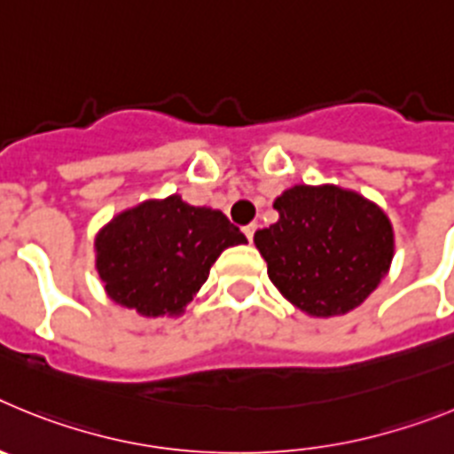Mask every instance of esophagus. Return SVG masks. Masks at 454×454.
<instances>
[{
  "label": "esophagus",
  "instance_id": "obj_1",
  "mask_svg": "<svg viewBox=\"0 0 454 454\" xmlns=\"http://www.w3.org/2000/svg\"><path fill=\"white\" fill-rule=\"evenodd\" d=\"M254 231H256V223H252V224H247V227H243V234L247 236V240H250V243H252V239H254Z\"/></svg>",
  "mask_w": 454,
  "mask_h": 454
}]
</instances>
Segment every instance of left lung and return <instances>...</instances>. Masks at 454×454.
<instances>
[{
	"label": "left lung",
	"mask_w": 454,
	"mask_h": 454,
	"mask_svg": "<svg viewBox=\"0 0 454 454\" xmlns=\"http://www.w3.org/2000/svg\"><path fill=\"white\" fill-rule=\"evenodd\" d=\"M279 220L254 234L268 277L311 318L356 309L380 286L395 252L382 208L350 188L295 184L275 198Z\"/></svg>",
	"instance_id": "8db88e82"
}]
</instances>
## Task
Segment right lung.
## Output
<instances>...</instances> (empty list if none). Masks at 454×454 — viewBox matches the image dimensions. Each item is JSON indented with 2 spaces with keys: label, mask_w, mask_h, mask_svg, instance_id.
<instances>
[{
  "label": "right lung",
  "mask_w": 454,
  "mask_h": 454,
  "mask_svg": "<svg viewBox=\"0 0 454 454\" xmlns=\"http://www.w3.org/2000/svg\"><path fill=\"white\" fill-rule=\"evenodd\" d=\"M247 243L218 208L182 195L124 208L95 236V268L106 295L145 318H177L223 250Z\"/></svg>",
  "instance_id": "obj_1"
}]
</instances>
